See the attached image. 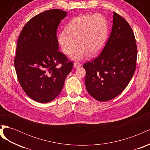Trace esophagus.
<instances>
[{"mask_svg": "<svg viewBox=\"0 0 150 150\" xmlns=\"http://www.w3.org/2000/svg\"><path fill=\"white\" fill-rule=\"evenodd\" d=\"M81 66V64H80L79 62H76L74 63V66L75 67H80Z\"/></svg>", "mask_w": 150, "mask_h": 150, "instance_id": "esophagus-1", "label": "esophagus"}]
</instances>
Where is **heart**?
Segmentation results:
<instances>
[{"label":"heart","instance_id":"1","mask_svg":"<svg viewBox=\"0 0 150 150\" xmlns=\"http://www.w3.org/2000/svg\"><path fill=\"white\" fill-rule=\"evenodd\" d=\"M64 30L58 34L57 40L64 53L69 54L73 60L79 61L90 53L96 55L101 51L108 39L109 25L104 16L82 15L72 19Z\"/></svg>","mask_w":150,"mask_h":150}]
</instances>
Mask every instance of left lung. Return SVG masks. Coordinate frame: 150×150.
Listing matches in <instances>:
<instances>
[{
    "instance_id": "1",
    "label": "left lung",
    "mask_w": 150,
    "mask_h": 150,
    "mask_svg": "<svg viewBox=\"0 0 150 150\" xmlns=\"http://www.w3.org/2000/svg\"><path fill=\"white\" fill-rule=\"evenodd\" d=\"M137 59L133 31L123 17L114 12L111 33L102 52L83 64L89 94L99 101L118 96L132 78Z\"/></svg>"
}]
</instances>
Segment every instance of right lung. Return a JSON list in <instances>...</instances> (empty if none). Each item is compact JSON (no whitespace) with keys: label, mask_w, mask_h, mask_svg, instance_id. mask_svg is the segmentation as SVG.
Instances as JSON below:
<instances>
[{"label":"right lung","mask_w":150,"mask_h":150,"mask_svg":"<svg viewBox=\"0 0 150 150\" xmlns=\"http://www.w3.org/2000/svg\"><path fill=\"white\" fill-rule=\"evenodd\" d=\"M67 12L46 11L30 19L22 28L17 44L14 66L18 81L33 100L52 101L62 89L73 62L58 51L57 29Z\"/></svg>","instance_id":"add662e5"}]
</instances>
